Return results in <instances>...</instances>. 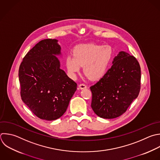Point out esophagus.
<instances>
[{
  "instance_id": "esophagus-1",
  "label": "esophagus",
  "mask_w": 160,
  "mask_h": 160,
  "mask_svg": "<svg viewBox=\"0 0 160 160\" xmlns=\"http://www.w3.org/2000/svg\"><path fill=\"white\" fill-rule=\"evenodd\" d=\"M79 89H86L87 88V86L84 84H80L79 86Z\"/></svg>"
}]
</instances>
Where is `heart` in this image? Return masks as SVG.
Segmentation results:
<instances>
[{
  "label": "heart",
  "mask_w": 160,
  "mask_h": 160,
  "mask_svg": "<svg viewBox=\"0 0 160 160\" xmlns=\"http://www.w3.org/2000/svg\"><path fill=\"white\" fill-rule=\"evenodd\" d=\"M73 56L66 58V66L69 75L74 78L83 67L85 76L91 80L101 79L106 73L112 56L109 46L93 44H81L73 49Z\"/></svg>",
  "instance_id": "1"
}]
</instances>
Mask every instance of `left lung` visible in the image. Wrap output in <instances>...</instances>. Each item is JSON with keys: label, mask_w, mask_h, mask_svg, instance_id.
<instances>
[{"label": "left lung", "mask_w": 160, "mask_h": 160, "mask_svg": "<svg viewBox=\"0 0 160 160\" xmlns=\"http://www.w3.org/2000/svg\"><path fill=\"white\" fill-rule=\"evenodd\" d=\"M140 81L141 68L137 59L126 52H119L105 75L90 87L92 110L104 119L122 115L138 97Z\"/></svg>", "instance_id": "obj_1"}]
</instances>
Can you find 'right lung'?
<instances>
[{
    "label": "right lung",
    "instance_id": "1",
    "mask_svg": "<svg viewBox=\"0 0 160 160\" xmlns=\"http://www.w3.org/2000/svg\"><path fill=\"white\" fill-rule=\"evenodd\" d=\"M56 39L39 42L25 56L19 70L22 101L38 118L53 121L61 117L77 89V84L60 68Z\"/></svg>",
    "mask_w": 160,
    "mask_h": 160
}]
</instances>
